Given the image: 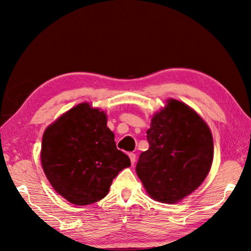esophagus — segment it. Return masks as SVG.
I'll use <instances>...</instances> for the list:
<instances>
[{"instance_id": "obj_1", "label": "esophagus", "mask_w": 251, "mask_h": 251, "mask_svg": "<svg viewBox=\"0 0 251 251\" xmlns=\"http://www.w3.org/2000/svg\"><path fill=\"white\" fill-rule=\"evenodd\" d=\"M128 156H129V158H130L131 165H134L135 162H136V154H135V153H129Z\"/></svg>"}]
</instances>
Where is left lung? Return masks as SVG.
Wrapping results in <instances>:
<instances>
[{"mask_svg":"<svg viewBox=\"0 0 251 251\" xmlns=\"http://www.w3.org/2000/svg\"><path fill=\"white\" fill-rule=\"evenodd\" d=\"M149 149L136 172L152 199L174 204L205 180L214 157V141L206 123L180 101L170 99L153 116L147 130Z\"/></svg>","mask_w":251,"mask_h":251,"instance_id":"left-lung-1","label":"left lung"}]
</instances>
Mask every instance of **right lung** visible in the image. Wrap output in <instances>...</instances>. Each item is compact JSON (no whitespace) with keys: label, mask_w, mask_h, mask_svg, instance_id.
<instances>
[{"label":"right lung","mask_w":251,"mask_h":251,"mask_svg":"<svg viewBox=\"0 0 251 251\" xmlns=\"http://www.w3.org/2000/svg\"><path fill=\"white\" fill-rule=\"evenodd\" d=\"M41 162L52 188L74 205L102 200L130 159L116 148L106 115L81 103L47 127Z\"/></svg>","instance_id":"1"}]
</instances>
